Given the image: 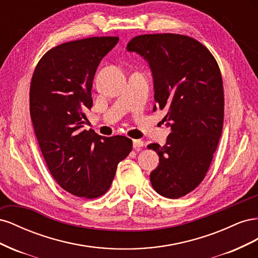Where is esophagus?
<instances>
[{"instance_id": "esophagus-1", "label": "esophagus", "mask_w": 258, "mask_h": 258, "mask_svg": "<svg viewBox=\"0 0 258 258\" xmlns=\"http://www.w3.org/2000/svg\"><path fill=\"white\" fill-rule=\"evenodd\" d=\"M132 145H134V148L139 151L140 148L144 146V142L141 141V140H134V141H132Z\"/></svg>"}]
</instances>
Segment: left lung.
<instances>
[{
  "label": "left lung",
  "instance_id": "obj_1",
  "mask_svg": "<svg viewBox=\"0 0 258 258\" xmlns=\"http://www.w3.org/2000/svg\"><path fill=\"white\" fill-rule=\"evenodd\" d=\"M128 51L143 57L153 74V110L166 108L171 134L163 146L147 147L159 156L150 175L154 189L176 199L205 178L224 122V89L220 68L206 46L186 35L144 34L132 38Z\"/></svg>",
  "mask_w": 258,
  "mask_h": 258
}]
</instances>
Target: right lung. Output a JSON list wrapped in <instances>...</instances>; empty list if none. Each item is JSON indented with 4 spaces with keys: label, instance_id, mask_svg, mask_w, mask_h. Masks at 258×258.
Masks as SVG:
<instances>
[{
    "label": "right lung",
    "instance_id": "add662e5",
    "mask_svg": "<svg viewBox=\"0 0 258 258\" xmlns=\"http://www.w3.org/2000/svg\"><path fill=\"white\" fill-rule=\"evenodd\" d=\"M118 40L101 36L58 45L38 61L31 80L30 115L46 165L62 188L77 197L104 195L117 165L132 150L126 137L83 129L98 66Z\"/></svg>",
    "mask_w": 258,
    "mask_h": 258
}]
</instances>
